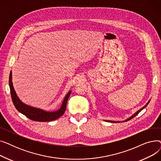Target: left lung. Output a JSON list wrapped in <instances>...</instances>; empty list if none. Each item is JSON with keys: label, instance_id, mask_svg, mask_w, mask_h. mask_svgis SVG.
<instances>
[{"label": "left lung", "instance_id": "8db88e82", "mask_svg": "<svg viewBox=\"0 0 161 161\" xmlns=\"http://www.w3.org/2000/svg\"><path fill=\"white\" fill-rule=\"evenodd\" d=\"M149 102H150V100H149V102H148V103H147L144 106H143V108H142L140 109V110H138V112H136V113H135L134 115H132L130 117H129V118L128 119H126V120L124 121V122H125V121H129V120H130L131 119H132V118H133V117H134L135 116H136V115H138V114H139V113L143 109H144V108L147 106V104L149 103ZM109 121V122H110V123H120V122H119V121Z\"/></svg>", "mask_w": 161, "mask_h": 161}]
</instances>
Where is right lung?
<instances>
[{"instance_id": "right-lung-1", "label": "right lung", "mask_w": 161, "mask_h": 161, "mask_svg": "<svg viewBox=\"0 0 161 161\" xmlns=\"http://www.w3.org/2000/svg\"><path fill=\"white\" fill-rule=\"evenodd\" d=\"M12 78V72H10V77H9V86L10 89L11 97L12 99L14 105L20 113H21L22 114L28 117L29 119L32 121H40V122H47V121H53L63 115V114L66 110L67 101L70 95L71 91H69L66 95L65 98H64L63 104L61 105V107L58 109V110L52 112H46L43 110V109L34 108L23 103L16 95V92L13 87Z\"/></svg>"}]
</instances>
